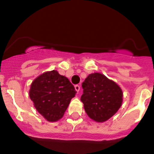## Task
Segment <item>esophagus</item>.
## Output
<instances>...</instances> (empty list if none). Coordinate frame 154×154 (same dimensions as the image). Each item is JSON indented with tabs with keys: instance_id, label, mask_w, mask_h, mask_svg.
<instances>
[{
	"instance_id": "esophagus-1",
	"label": "esophagus",
	"mask_w": 154,
	"mask_h": 154,
	"mask_svg": "<svg viewBox=\"0 0 154 154\" xmlns=\"http://www.w3.org/2000/svg\"><path fill=\"white\" fill-rule=\"evenodd\" d=\"M75 91L77 92H79V90H80V86L79 85H75Z\"/></svg>"
}]
</instances>
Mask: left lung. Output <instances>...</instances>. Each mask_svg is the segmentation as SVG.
<instances>
[{
	"instance_id": "left-lung-1",
	"label": "left lung",
	"mask_w": 154,
	"mask_h": 154,
	"mask_svg": "<svg viewBox=\"0 0 154 154\" xmlns=\"http://www.w3.org/2000/svg\"><path fill=\"white\" fill-rule=\"evenodd\" d=\"M81 101L89 117L97 123L108 120L123 103V91L115 82L99 72L92 73L82 82Z\"/></svg>"
}]
</instances>
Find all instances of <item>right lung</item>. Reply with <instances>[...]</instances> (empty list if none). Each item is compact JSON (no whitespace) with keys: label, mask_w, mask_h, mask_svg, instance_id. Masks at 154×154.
<instances>
[{"label":"right lung","mask_w":154,"mask_h":154,"mask_svg":"<svg viewBox=\"0 0 154 154\" xmlns=\"http://www.w3.org/2000/svg\"><path fill=\"white\" fill-rule=\"evenodd\" d=\"M76 91L69 79L58 71L45 72L31 83L29 97L34 106L48 122H57L63 117Z\"/></svg>","instance_id":"add662e5"}]
</instances>
